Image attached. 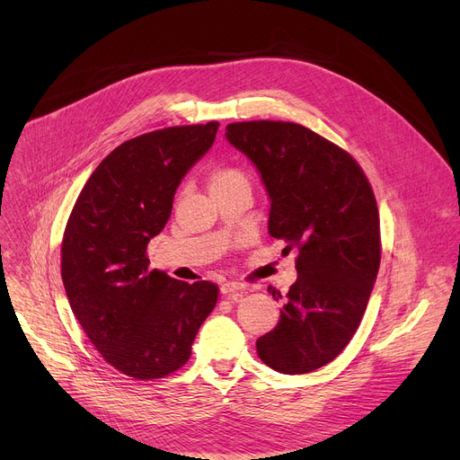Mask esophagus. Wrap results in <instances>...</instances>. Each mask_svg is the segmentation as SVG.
Wrapping results in <instances>:
<instances>
[{
  "instance_id": "obj_1",
  "label": "esophagus",
  "mask_w": 460,
  "mask_h": 460,
  "mask_svg": "<svg viewBox=\"0 0 460 460\" xmlns=\"http://www.w3.org/2000/svg\"><path fill=\"white\" fill-rule=\"evenodd\" d=\"M242 289H243V286L238 284V282H226V284H222V288H220L222 295H224V296H229L231 300H238V298L242 296Z\"/></svg>"
}]
</instances>
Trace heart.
Returning a JSON list of instances; mask_svg holds the SVG:
<instances>
[{
	"mask_svg": "<svg viewBox=\"0 0 460 460\" xmlns=\"http://www.w3.org/2000/svg\"><path fill=\"white\" fill-rule=\"evenodd\" d=\"M238 181H247L245 174L236 169V167H217L213 172H211V178H209V185H211V190L213 189H222V187H229L233 183H238Z\"/></svg>",
	"mask_w": 460,
	"mask_h": 460,
	"instance_id": "1",
	"label": "heart"
}]
</instances>
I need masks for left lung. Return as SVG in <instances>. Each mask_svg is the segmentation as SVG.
I'll list each match as a JSON object with an SVG mask.
<instances>
[{
	"instance_id": "left-lung-1",
	"label": "left lung",
	"mask_w": 460,
	"mask_h": 460,
	"mask_svg": "<svg viewBox=\"0 0 460 460\" xmlns=\"http://www.w3.org/2000/svg\"><path fill=\"white\" fill-rule=\"evenodd\" d=\"M271 200L268 229L296 249V282L275 330L256 341L261 362L302 375L332 362L364 316L380 266L375 194L360 165L341 147L291 121L226 127ZM275 300L282 295L268 288Z\"/></svg>"
}]
</instances>
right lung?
Wrapping results in <instances>:
<instances>
[{"label": "right lung", "instance_id": "1", "mask_svg": "<svg viewBox=\"0 0 460 460\" xmlns=\"http://www.w3.org/2000/svg\"><path fill=\"white\" fill-rule=\"evenodd\" d=\"M218 125L167 127L123 142L94 169L65 227L61 279L71 309L102 357L133 378L181 367L217 305L213 282L149 270L146 251Z\"/></svg>", "mask_w": 460, "mask_h": 460}]
</instances>
